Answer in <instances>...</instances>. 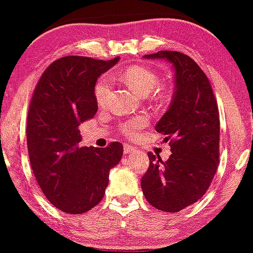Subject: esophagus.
I'll return each instance as SVG.
<instances>
[{
    "instance_id": "1",
    "label": "esophagus",
    "mask_w": 253,
    "mask_h": 253,
    "mask_svg": "<svg viewBox=\"0 0 253 253\" xmlns=\"http://www.w3.org/2000/svg\"><path fill=\"white\" fill-rule=\"evenodd\" d=\"M136 151L135 147L130 146V145H124V152L125 155H130V153H134Z\"/></svg>"
}]
</instances>
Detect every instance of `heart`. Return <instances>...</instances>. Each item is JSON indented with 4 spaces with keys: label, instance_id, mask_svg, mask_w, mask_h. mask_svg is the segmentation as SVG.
<instances>
[{
    "label": "heart",
    "instance_id": "heart-1",
    "mask_svg": "<svg viewBox=\"0 0 253 253\" xmlns=\"http://www.w3.org/2000/svg\"><path fill=\"white\" fill-rule=\"evenodd\" d=\"M123 82L128 88L140 96H146L152 90H155L158 85V76L150 69L144 66H132L126 69L120 75ZM109 92V80L107 77H102L95 85V100L98 106H102L106 102L107 96ZM149 123L146 115H138L135 118H130L120 125L121 132L127 136H133L140 129H143Z\"/></svg>",
    "mask_w": 253,
    "mask_h": 253
}]
</instances>
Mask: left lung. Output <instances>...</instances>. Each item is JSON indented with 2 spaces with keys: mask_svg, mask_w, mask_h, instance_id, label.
Here are the masks:
<instances>
[{
  "mask_svg": "<svg viewBox=\"0 0 253 253\" xmlns=\"http://www.w3.org/2000/svg\"><path fill=\"white\" fill-rule=\"evenodd\" d=\"M163 59L175 71V92L156 130L170 140L167 162L149 152L150 167L141 178L145 199L159 211L177 213L210 188L219 163L220 119L216 100L200 66L177 51L144 56Z\"/></svg>",
  "mask_w": 253,
  "mask_h": 253,
  "instance_id": "left-lung-1",
  "label": "left lung"
}]
</instances>
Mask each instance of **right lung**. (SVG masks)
Wrapping results in <instances>:
<instances>
[{
    "label": "right lung",
    "instance_id": "1",
    "mask_svg": "<svg viewBox=\"0 0 253 253\" xmlns=\"http://www.w3.org/2000/svg\"><path fill=\"white\" fill-rule=\"evenodd\" d=\"M120 58L66 56L54 60L38 82L27 117L31 167L46 199L68 214H82L102 200L109 170L124 153L121 143L81 147V124L95 117V84Z\"/></svg>",
    "mask_w": 253,
    "mask_h": 253
}]
</instances>
